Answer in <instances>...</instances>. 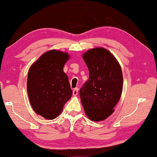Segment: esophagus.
<instances>
[{"label":"esophagus","instance_id":"obj_1","mask_svg":"<svg viewBox=\"0 0 157 157\" xmlns=\"http://www.w3.org/2000/svg\"><path fill=\"white\" fill-rule=\"evenodd\" d=\"M78 92V87H76V88L74 89V90H73V95L74 96L77 95Z\"/></svg>","mask_w":157,"mask_h":157}]
</instances>
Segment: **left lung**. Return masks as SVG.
<instances>
[{
    "label": "left lung",
    "instance_id": "left-lung-1",
    "mask_svg": "<svg viewBox=\"0 0 157 157\" xmlns=\"http://www.w3.org/2000/svg\"><path fill=\"white\" fill-rule=\"evenodd\" d=\"M90 72L89 79L79 91L85 113L91 120L99 122L113 113L122 92V69L107 50L96 48L83 54Z\"/></svg>",
    "mask_w": 157,
    "mask_h": 157
}]
</instances>
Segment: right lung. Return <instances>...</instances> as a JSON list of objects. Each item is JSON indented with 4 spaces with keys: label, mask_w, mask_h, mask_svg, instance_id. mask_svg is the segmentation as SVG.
<instances>
[{
    "label": "right lung",
    "mask_w": 157,
    "mask_h": 157,
    "mask_svg": "<svg viewBox=\"0 0 157 157\" xmlns=\"http://www.w3.org/2000/svg\"><path fill=\"white\" fill-rule=\"evenodd\" d=\"M69 55L56 50L43 54L28 72L27 92L35 113L48 120L59 115L72 95L68 77L63 72Z\"/></svg>",
    "instance_id": "obj_1"
}]
</instances>
